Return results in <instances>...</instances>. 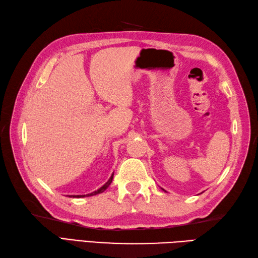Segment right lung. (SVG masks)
<instances>
[{
    "instance_id": "1",
    "label": "right lung",
    "mask_w": 258,
    "mask_h": 258,
    "mask_svg": "<svg viewBox=\"0 0 258 258\" xmlns=\"http://www.w3.org/2000/svg\"><path fill=\"white\" fill-rule=\"evenodd\" d=\"M112 180H113V175L110 177V179H109V180H107L106 183H104L100 189L93 191V192H91V194H88V195H79V196H69V197H70V198H85V197H91V196H95V195L102 194V192H103L104 190H106V188L109 187V185L111 184Z\"/></svg>"
}]
</instances>
